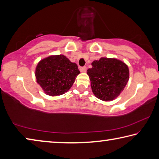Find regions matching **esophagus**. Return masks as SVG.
Here are the masks:
<instances>
[{
    "mask_svg": "<svg viewBox=\"0 0 159 159\" xmlns=\"http://www.w3.org/2000/svg\"><path fill=\"white\" fill-rule=\"evenodd\" d=\"M86 70H87V68H86V66L80 67V71H81V72H85Z\"/></svg>",
    "mask_w": 159,
    "mask_h": 159,
    "instance_id": "1",
    "label": "esophagus"
}]
</instances>
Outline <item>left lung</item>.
Here are the masks:
<instances>
[{
    "instance_id": "left-lung-1",
    "label": "left lung",
    "mask_w": 159,
    "mask_h": 159,
    "mask_svg": "<svg viewBox=\"0 0 159 159\" xmlns=\"http://www.w3.org/2000/svg\"><path fill=\"white\" fill-rule=\"evenodd\" d=\"M88 69L93 93L103 101H111L120 95L129 80L128 66L114 58L102 57Z\"/></svg>"
}]
</instances>
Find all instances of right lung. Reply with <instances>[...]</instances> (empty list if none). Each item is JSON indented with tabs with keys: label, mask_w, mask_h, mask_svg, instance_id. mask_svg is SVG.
I'll return each instance as SVG.
<instances>
[{
	"label": "right lung",
	"mask_w": 159,
	"mask_h": 159,
	"mask_svg": "<svg viewBox=\"0 0 159 159\" xmlns=\"http://www.w3.org/2000/svg\"><path fill=\"white\" fill-rule=\"evenodd\" d=\"M80 71L76 63L63 55L42 60L36 69L37 83L48 95L57 96L67 92Z\"/></svg>",
	"instance_id": "add662e5"
}]
</instances>
